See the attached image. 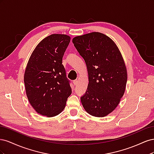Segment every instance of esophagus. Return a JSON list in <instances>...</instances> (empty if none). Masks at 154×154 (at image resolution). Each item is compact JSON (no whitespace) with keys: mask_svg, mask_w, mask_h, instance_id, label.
Masks as SVG:
<instances>
[{"mask_svg":"<svg viewBox=\"0 0 154 154\" xmlns=\"http://www.w3.org/2000/svg\"><path fill=\"white\" fill-rule=\"evenodd\" d=\"M78 81L77 80H74V81H73V83H74V85H75V86L78 85Z\"/></svg>","mask_w":154,"mask_h":154,"instance_id":"1","label":"esophagus"}]
</instances>
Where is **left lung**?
Here are the masks:
<instances>
[{
	"label": "left lung",
	"instance_id": "8db88e82",
	"mask_svg": "<svg viewBox=\"0 0 154 154\" xmlns=\"http://www.w3.org/2000/svg\"><path fill=\"white\" fill-rule=\"evenodd\" d=\"M72 43L88 74L87 89L80 97L83 108L104 117L116 108L125 91L127 72L122 54L112 40L98 32L74 37Z\"/></svg>",
	"mask_w": 154,
	"mask_h": 154
}]
</instances>
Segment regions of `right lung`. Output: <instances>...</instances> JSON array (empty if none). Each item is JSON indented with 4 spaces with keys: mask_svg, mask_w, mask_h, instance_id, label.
<instances>
[{
    "mask_svg": "<svg viewBox=\"0 0 154 154\" xmlns=\"http://www.w3.org/2000/svg\"><path fill=\"white\" fill-rule=\"evenodd\" d=\"M71 38L66 35L48 36L31 54L24 74L27 98L38 114L48 117L64 109L72 90L62 64Z\"/></svg>",
    "mask_w": 154,
    "mask_h": 154,
    "instance_id": "add662e5",
    "label": "right lung"
}]
</instances>
